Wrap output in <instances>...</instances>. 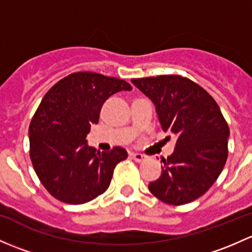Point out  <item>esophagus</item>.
I'll return each mask as SVG.
<instances>
[{
    "label": "esophagus",
    "mask_w": 252,
    "mask_h": 252,
    "mask_svg": "<svg viewBox=\"0 0 252 252\" xmlns=\"http://www.w3.org/2000/svg\"><path fill=\"white\" fill-rule=\"evenodd\" d=\"M130 158L131 159H134L135 161H144V160H146V156L145 155H141V153H136V152H131L130 153Z\"/></svg>",
    "instance_id": "1"
}]
</instances>
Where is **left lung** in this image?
<instances>
[{
	"label": "left lung",
	"mask_w": 252,
	"mask_h": 252,
	"mask_svg": "<svg viewBox=\"0 0 252 252\" xmlns=\"http://www.w3.org/2000/svg\"><path fill=\"white\" fill-rule=\"evenodd\" d=\"M156 105L164 131L177 136L174 153L161 158V175L148 189L169 205L202 197L221 174L228 156L229 128L214 97L180 75L133 78Z\"/></svg>",
	"instance_id": "1"
}]
</instances>
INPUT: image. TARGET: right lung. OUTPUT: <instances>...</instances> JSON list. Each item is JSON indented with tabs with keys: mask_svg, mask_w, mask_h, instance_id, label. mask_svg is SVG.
Masks as SVG:
<instances>
[{
	"mask_svg": "<svg viewBox=\"0 0 252 252\" xmlns=\"http://www.w3.org/2000/svg\"><path fill=\"white\" fill-rule=\"evenodd\" d=\"M122 91H131L124 79L73 72L55 83L37 107L29 126L30 158L44 189L60 202L77 205L95 199L128 157L122 147L100 152L86 144L104 102Z\"/></svg>",
	"mask_w": 252,
	"mask_h": 252,
	"instance_id": "obj_1",
	"label": "right lung"
}]
</instances>
